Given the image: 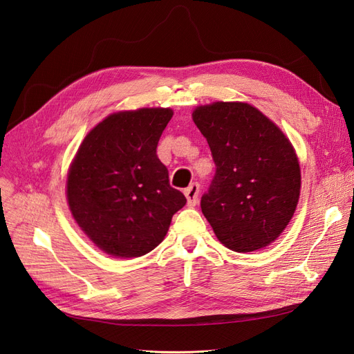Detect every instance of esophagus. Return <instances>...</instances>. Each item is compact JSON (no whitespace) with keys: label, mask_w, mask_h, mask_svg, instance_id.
<instances>
[{"label":"esophagus","mask_w":354,"mask_h":354,"mask_svg":"<svg viewBox=\"0 0 354 354\" xmlns=\"http://www.w3.org/2000/svg\"><path fill=\"white\" fill-rule=\"evenodd\" d=\"M185 195L187 199V205L189 207H195L198 198H199V185L198 183H192L186 190H185Z\"/></svg>","instance_id":"1"}]
</instances>
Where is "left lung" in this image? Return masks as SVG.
<instances>
[{
    "label": "left lung",
    "mask_w": 354,
    "mask_h": 354,
    "mask_svg": "<svg viewBox=\"0 0 354 354\" xmlns=\"http://www.w3.org/2000/svg\"><path fill=\"white\" fill-rule=\"evenodd\" d=\"M192 118L216 164L201 199L216 236L236 252L270 245L291 221L299 198L301 173L291 142L248 103L199 106Z\"/></svg>",
    "instance_id": "8db88e82"
}]
</instances>
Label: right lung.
<instances>
[{
    "label": "right lung",
    "mask_w": 354,
    "mask_h": 354,
    "mask_svg": "<svg viewBox=\"0 0 354 354\" xmlns=\"http://www.w3.org/2000/svg\"><path fill=\"white\" fill-rule=\"evenodd\" d=\"M173 111L143 108L109 115L85 136L69 168L66 196L81 230L118 259L151 252L186 205L156 155Z\"/></svg>",
    "instance_id": "right-lung-1"
}]
</instances>
